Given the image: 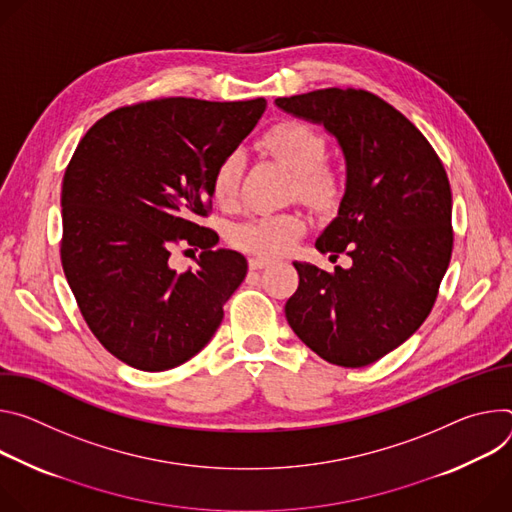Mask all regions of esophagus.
I'll return each mask as SVG.
<instances>
[{"label": "esophagus", "mask_w": 512, "mask_h": 512, "mask_svg": "<svg viewBox=\"0 0 512 512\" xmlns=\"http://www.w3.org/2000/svg\"><path fill=\"white\" fill-rule=\"evenodd\" d=\"M270 262H272V260H268V258H262V256H252V258L248 260V264H250V268H252V270H260V268H266Z\"/></svg>", "instance_id": "34e87169"}]
</instances>
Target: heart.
Returning a JSON list of instances; mask_svg holds the SVG:
<instances>
[{
	"label": "heart",
	"mask_w": 512,
	"mask_h": 512,
	"mask_svg": "<svg viewBox=\"0 0 512 512\" xmlns=\"http://www.w3.org/2000/svg\"><path fill=\"white\" fill-rule=\"evenodd\" d=\"M262 148L295 175L299 197L315 207L327 209L339 195V175L321 162L325 154V140L311 126L285 120L270 126L262 136ZM242 179V158L238 152L225 154L213 170L211 195L213 199L230 207L236 201ZM307 230L303 215L293 211L262 213L234 223L227 230V240L260 256H280L287 252Z\"/></svg>",
	"instance_id": "heart-1"
}]
</instances>
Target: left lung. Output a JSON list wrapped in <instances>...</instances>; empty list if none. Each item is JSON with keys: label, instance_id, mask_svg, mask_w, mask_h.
<instances>
[{"label": "left lung", "instance_id": "left-lung-1", "mask_svg": "<svg viewBox=\"0 0 512 512\" xmlns=\"http://www.w3.org/2000/svg\"><path fill=\"white\" fill-rule=\"evenodd\" d=\"M323 124L346 156V193L315 248L346 254L335 272L295 262L299 287L285 313L301 342L344 368L368 366L421 327L453 248L451 189L427 138L399 109L364 89L278 97Z\"/></svg>", "mask_w": 512, "mask_h": 512}]
</instances>
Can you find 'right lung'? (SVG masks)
I'll list each match as a JSON object with an SVG mask.
<instances>
[{
  "label": "right lung",
  "mask_w": 512,
  "mask_h": 512,
  "mask_svg": "<svg viewBox=\"0 0 512 512\" xmlns=\"http://www.w3.org/2000/svg\"><path fill=\"white\" fill-rule=\"evenodd\" d=\"M266 109V99L166 97L109 111L81 138L63 179L61 262L99 344L124 364L162 372L201 352L248 262L211 250V177ZM201 249L179 275L177 246Z\"/></svg>",
  "instance_id": "1"
}]
</instances>
